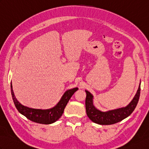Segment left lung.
I'll return each mask as SVG.
<instances>
[{
	"mask_svg": "<svg viewBox=\"0 0 149 149\" xmlns=\"http://www.w3.org/2000/svg\"><path fill=\"white\" fill-rule=\"evenodd\" d=\"M85 91L86 93L85 105L86 114L89 118L93 122L98 124L111 125L122 121L133 112L137 106L140 95V84L133 99L127 106L107 111H101L97 109L93 105V96L88 91L85 90Z\"/></svg>",
	"mask_w": 149,
	"mask_h": 149,
	"instance_id": "1",
	"label": "left lung"
}]
</instances>
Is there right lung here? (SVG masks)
Here are the masks:
<instances>
[{
    "mask_svg": "<svg viewBox=\"0 0 149 149\" xmlns=\"http://www.w3.org/2000/svg\"><path fill=\"white\" fill-rule=\"evenodd\" d=\"M78 90V88H74L73 89L68 90L63 94L61 99L59 102L52 108L48 109H33L23 106L18 102L15 97L13 90L12 84L11 83V91L12 98L13 100L15 107L22 115H24L27 118L34 122L42 123V124H50L56 122L63 115L65 107L69 100L75 91Z\"/></svg>",
    "mask_w": 149,
    "mask_h": 149,
    "instance_id": "add662e5",
    "label": "right lung"
}]
</instances>
